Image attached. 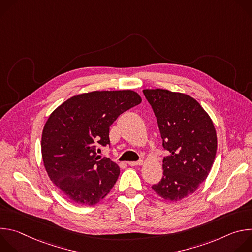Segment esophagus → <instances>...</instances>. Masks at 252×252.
<instances>
[{
  "instance_id": "obj_1",
  "label": "esophagus",
  "mask_w": 252,
  "mask_h": 252,
  "mask_svg": "<svg viewBox=\"0 0 252 252\" xmlns=\"http://www.w3.org/2000/svg\"><path fill=\"white\" fill-rule=\"evenodd\" d=\"M140 164H142V160L141 159H139L137 161H129L128 162V165H130V166H135V165H140Z\"/></svg>"
}]
</instances>
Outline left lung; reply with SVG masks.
Listing matches in <instances>:
<instances>
[{
    "label": "left lung",
    "mask_w": 252,
    "mask_h": 252,
    "mask_svg": "<svg viewBox=\"0 0 252 252\" xmlns=\"http://www.w3.org/2000/svg\"><path fill=\"white\" fill-rule=\"evenodd\" d=\"M157 118L164 151L161 181L152 189L177 201L205 181L217 155V132L209 116L191 96L167 90H143Z\"/></svg>",
    "instance_id": "left-lung-1"
}]
</instances>
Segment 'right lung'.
I'll return each mask as SVG.
<instances>
[{"instance_id":"add662e5","label":"right lung","mask_w":252,"mask_h":252,"mask_svg":"<svg viewBox=\"0 0 252 252\" xmlns=\"http://www.w3.org/2000/svg\"><path fill=\"white\" fill-rule=\"evenodd\" d=\"M132 91L92 92L62 103L48 119L42 135V156L51 181L77 204L94 205L111 191L120 167L100 158L110 146V126L140 103Z\"/></svg>"}]
</instances>
